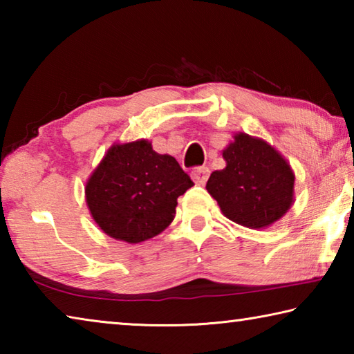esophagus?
Returning a JSON list of instances; mask_svg holds the SVG:
<instances>
[{"label": "esophagus", "instance_id": "esophagus-1", "mask_svg": "<svg viewBox=\"0 0 354 354\" xmlns=\"http://www.w3.org/2000/svg\"><path fill=\"white\" fill-rule=\"evenodd\" d=\"M209 173H211V170H209L207 167H198V169L192 170V179H194L196 184H205L209 178Z\"/></svg>", "mask_w": 354, "mask_h": 354}]
</instances>
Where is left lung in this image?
<instances>
[{"instance_id":"left-lung-1","label":"left lung","mask_w":354,"mask_h":354,"mask_svg":"<svg viewBox=\"0 0 354 354\" xmlns=\"http://www.w3.org/2000/svg\"><path fill=\"white\" fill-rule=\"evenodd\" d=\"M226 167L212 171L206 189L227 217L259 230L289 211L293 171L277 149L248 134H237L223 151Z\"/></svg>"}]
</instances>
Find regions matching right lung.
Returning a JSON list of instances; mask_svg holds the SVG:
<instances>
[{
    "label": "right lung",
    "mask_w": 354,
    "mask_h": 354,
    "mask_svg": "<svg viewBox=\"0 0 354 354\" xmlns=\"http://www.w3.org/2000/svg\"><path fill=\"white\" fill-rule=\"evenodd\" d=\"M192 185L175 158L137 140L107 151L86 184V201L107 236L139 243L171 223L178 196Z\"/></svg>",
    "instance_id": "1"
}]
</instances>
